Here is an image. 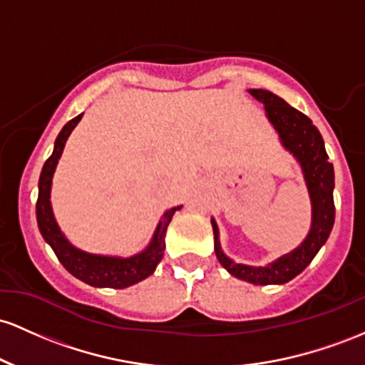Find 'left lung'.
I'll return each mask as SVG.
<instances>
[{"label":"left lung","instance_id":"1","mask_svg":"<svg viewBox=\"0 0 365 365\" xmlns=\"http://www.w3.org/2000/svg\"><path fill=\"white\" fill-rule=\"evenodd\" d=\"M255 100L264 103L265 115L279 134L281 145L284 146L297 162L300 163L304 179L312 203V226L309 235L297 248L276 259L271 264L253 267V265L236 264L220 248L219 227L212 219L214 227L215 255L231 276L252 282V284H284L297 277L329 237L334 224V169L327 157L321 133L309 117L289 106L282 98L265 89H248Z\"/></svg>","mask_w":365,"mask_h":365}]
</instances>
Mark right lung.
<instances>
[{
    "instance_id": "obj_1",
    "label": "right lung",
    "mask_w": 365,
    "mask_h": 365,
    "mask_svg": "<svg viewBox=\"0 0 365 365\" xmlns=\"http://www.w3.org/2000/svg\"><path fill=\"white\" fill-rule=\"evenodd\" d=\"M83 118V113L73 117L71 122L63 125L60 134L56 136L55 148H53L51 157L44 162L43 170L39 175V195L38 203H36V217H38V226L44 241L53 248L55 255L58 257L60 264L67 269L72 276L77 279L84 281L86 284H91L94 288H115L122 289L128 286L136 284V282L146 279L157 269L158 262L162 260L163 250H165V232L169 227L172 215L175 210H181L179 207H172L167 210L158 222L155 235L151 237L150 245L143 252L136 255L128 257H108V255H96V253H88L83 250L76 248L71 241L65 237L56 224L55 215L50 202L51 195V181L55 174L56 163H58L61 151L65 148L68 136L79 124Z\"/></svg>"
}]
</instances>
